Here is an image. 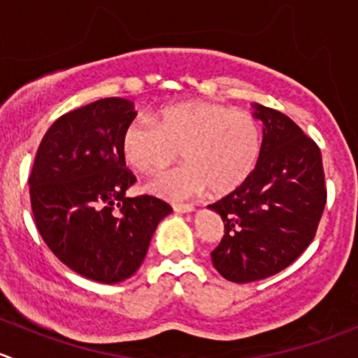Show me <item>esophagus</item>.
Instances as JSON below:
<instances>
[{"label":"esophagus","instance_id":"obj_1","mask_svg":"<svg viewBox=\"0 0 358 358\" xmlns=\"http://www.w3.org/2000/svg\"><path fill=\"white\" fill-rule=\"evenodd\" d=\"M173 210L176 213H190V211H194V206L192 204H173Z\"/></svg>","mask_w":358,"mask_h":358}]
</instances>
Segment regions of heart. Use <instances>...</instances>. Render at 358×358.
Segmentation results:
<instances>
[{"label": "heart", "instance_id": "1", "mask_svg": "<svg viewBox=\"0 0 358 358\" xmlns=\"http://www.w3.org/2000/svg\"><path fill=\"white\" fill-rule=\"evenodd\" d=\"M127 164L141 173L166 168L182 150L185 164L161 173L147 189L169 201H185L210 187L229 194L255 169L262 152V129L252 113L217 103H180L162 110L155 122L136 119L120 141Z\"/></svg>", "mask_w": 358, "mask_h": 358}]
</instances>
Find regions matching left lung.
<instances>
[{"label": "left lung", "mask_w": 358, "mask_h": 358, "mask_svg": "<svg viewBox=\"0 0 358 358\" xmlns=\"http://www.w3.org/2000/svg\"><path fill=\"white\" fill-rule=\"evenodd\" d=\"M253 108L264 124L259 162L241 187L208 206L225 227L211 260L234 283L264 280L290 266L313 241L327 203L318 145L278 110Z\"/></svg>", "instance_id": "obj_1"}]
</instances>
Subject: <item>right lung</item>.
Segmentation results:
<instances>
[{
  "instance_id": "add662e5",
  "label": "right lung",
  "mask_w": 358,
  "mask_h": 358,
  "mask_svg": "<svg viewBox=\"0 0 358 358\" xmlns=\"http://www.w3.org/2000/svg\"><path fill=\"white\" fill-rule=\"evenodd\" d=\"M136 117L124 98H105L59 117L45 133L29 175L31 210L43 241L69 269L99 283L133 276L171 206L127 197L136 176L120 141Z\"/></svg>"
}]
</instances>
